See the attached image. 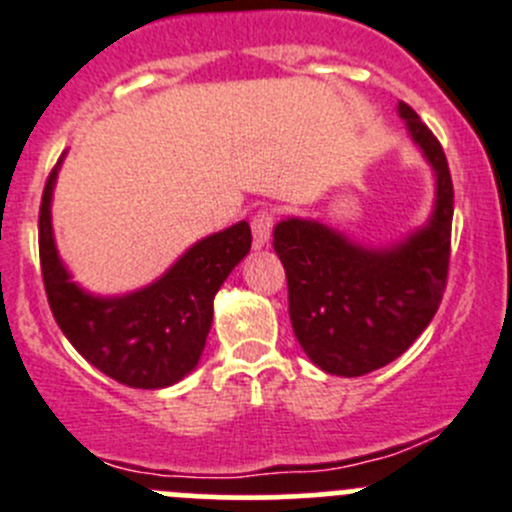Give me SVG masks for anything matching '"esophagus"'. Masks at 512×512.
I'll return each mask as SVG.
<instances>
[{"instance_id":"1","label":"esophagus","mask_w":512,"mask_h":512,"mask_svg":"<svg viewBox=\"0 0 512 512\" xmlns=\"http://www.w3.org/2000/svg\"><path fill=\"white\" fill-rule=\"evenodd\" d=\"M252 237H255V247H265L270 242L272 225H275V210L270 207H262L252 215Z\"/></svg>"}]
</instances>
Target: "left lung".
Instances as JSON below:
<instances>
[{"instance_id": "1", "label": "left lung", "mask_w": 512, "mask_h": 512, "mask_svg": "<svg viewBox=\"0 0 512 512\" xmlns=\"http://www.w3.org/2000/svg\"><path fill=\"white\" fill-rule=\"evenodd\" d=\"M400 117L438 177L428 227L380 252L297 217L272 230V247L287 275L292 330L307 357L330 375L360 377L403 355L435 317L448 282L453 230L448 160L413 107L400 102Z\"/></svg>"}]
</instances>
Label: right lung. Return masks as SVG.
Listing matches in <instances>:
<instances>
[{
  "mask_svg": "<svg viewBox=\"0 0 512 512\" xmlns=\"http://www.w3.org/2000/svg\"><path fill=\"white\" fill-rule=\"evenodd\" d=\"M57 165L39 205V265L44 292L59 330L74 350L130 388L175 385L200 360L212 325V300L232 267L250 252L247 222L227 227L192 245L155 285L114 300L87 295L69 280L57 257L49 222Z\"/></svg>",
  "mask_w": 512,
  "mask_h": 512,
  "instance_id": "obj_1",
  "label": "right lung"
}]
</instances>
